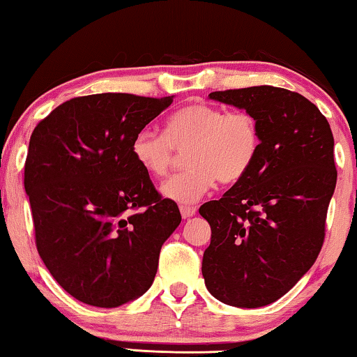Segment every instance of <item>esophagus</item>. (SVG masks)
<instances>
[{"mask_svg":"<svg viewBox=\"0 0 357 357\" xmlns=\"http://www.w3.org/2000/svg\"><path fill=\"white\" fill-rule=\"evenodd\" d=\"M179 210H181V217L183 218H190L192 215H195V212H197V208L190 207V205H181Z\"/></svg>","mask_w":357,"mask_h":357,"instance_id":"34e87169","label":"esophagus"}]
</instances>
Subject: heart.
I'll return each mask as SVG.
<instances>
[{"label":"heart","instance_id":"heart-1","mask_svg":"<svg viewBox=\"0 0 357 357\" xmlns=\"http://www.w3.org/2000/svg\"><path fill=\"white\" fill-rule=\"evenodd\" d=\"M262 135L257 118L244 109L228 112L192 103L169 114L163 135L144 129L134 135L132 157L152 178H165L185 155L188 169L163 184L165 197L192 204L215 183L231 185L248 176L259 157Z\"/></svg>","mask_w":357,"mask_h":357}]
</instances>
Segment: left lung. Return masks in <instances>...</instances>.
Returning <instances> with one entry per match:
<instances>
[{"label": "left lung", "instance_id": "1", "mask_svg": "<svg viewBox=\"0 0 357 357\" xmlns=\"http://www.w3.org/2000/svg\"><path fill=\"white\" fill-rule=\"evenodd\" d=\"M208 97L252 113L262 144L248 176L199 208L212 228L202 275L222 303L262 307L288 293L322 249L336 185L333 134L291 90L257 85Z\"/></svg>", "mask_w": 357, "mask_h": 357}]
</instances>
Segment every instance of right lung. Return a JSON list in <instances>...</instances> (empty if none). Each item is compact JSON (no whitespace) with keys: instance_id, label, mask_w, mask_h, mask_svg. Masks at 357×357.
I'll use <instances>...</instances> for the list:
<instances>
[{"instance_id":"add662e5","label":"right lung","mask_w":357,"mask_h":357,"mask_svg":"<svg viewBox=\"0 0 357 357\" xmlns=\"http://www.w3.org/2000/svg\"><path fill=\"white\" fill-rule=\"evenodd\" d=\"M172 97L95 93L59 105L30 135L24 168L35 244L80 303L118 307L153 283L160 249L181 223L132 157L134 135Z\"/></svg>"}]
</instances>
